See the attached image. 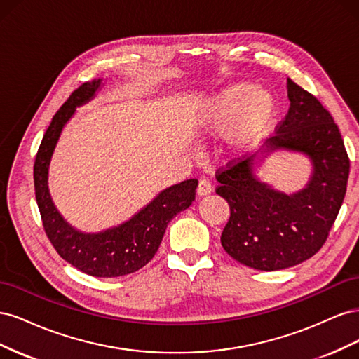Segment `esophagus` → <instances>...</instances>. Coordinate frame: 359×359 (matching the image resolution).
<instances>
[{
	"label": "esophagus",
	"instance_id": "esophagus-1",
	"mask_svg": "<svg viewBox=\"0 0 359 359\" xmlns=\"http://www.w3.org/2000/svg\"><path fill=\"white\" fill-rule=\"evenodd\" d=\"M212 191L211 182L206 178H201L199 184H198V194L199 196H205V194H210Z\"/></svg>",
	"mask_w": 359,
	"mask_h": 359
}]
</instances>
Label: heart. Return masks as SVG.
Masks as SVG:
<instances>
[{"label":"heart","mask_w":359,"mask_h":359,"mask_svg":"<svg viewBox=\"0 0 359 359\" xmlns=\"http://www.w3.org/2000/svg\"><path fill=\"white\" fill-rule=\"evenodd\" d=\"M277 116V102L253 82H236L202 100L191 115V126L202 136L229 130L227 142L238 153L255 149Z\"/></svg>","instance_id":"heart-1"}]
</instances>
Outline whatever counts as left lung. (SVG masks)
Segmentation results:
<instances>
[{
  "instance_id": "1",
  "label": "left lung",
  "mask_w": 359,
  "mask_h": 359,
  "mask_svg": "<svg viewBox=\"0 0 359 359\" xmlns=\"http://www.w3.org/2000/svg\"><path fill=\"white\" fill-rule=\"evenodd\" d=\"M290 106L265 151L289 149L310 157L306 189L286 194L260 182L255 157L232 160L215 172V193L227 201L229 222L222 233L226 253L238 262L277 271L316 255L327 241L344 201L351 161L339 127L322 103L287 78Z\"/></svg>"
}]
</instances>
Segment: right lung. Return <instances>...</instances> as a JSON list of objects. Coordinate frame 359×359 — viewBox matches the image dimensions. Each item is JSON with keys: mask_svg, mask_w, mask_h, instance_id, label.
<instances>
[{"mask_svg": "<svg viewBox=\"0 0 359 359\" xmlns=\"http://www.w3.org/2000/svg\"><path fill=\"white\" fill-rule=\"evenodd\" d=\"M102 79L85 82L53 115L34 161V189L43 227L57 253L93 277H121L145 266L157 253L168 223L196 198L198 180H186L163 190L128 222L99 233H83L62 219L48 189V170L61 130L76 106L93 99Z\"/></svg>", "mask_w": 359, "mask_h": 359, "instance_id": "obj_1", "label": "right lung"}]
</instances>
